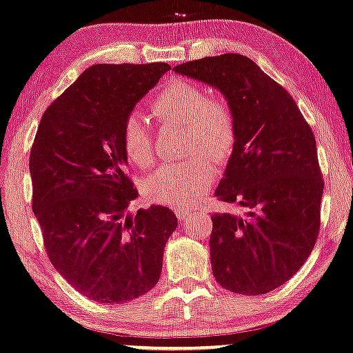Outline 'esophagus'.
I'll return each mask as SVG.
<instances>
[{"instance_id": "esophagus-1", "label": "esophagus", "mask_w": 353, "mask_h": 353, "mask_svg": "<svg viewBox=\"0 0 353 353\" xmlns=\"http://www.w3.org/2000/svg\"><path fill=\"white\" fill-rule=\"evenodd\" d=\"M175 214L178 217V221H180V223H183V221L190 219L191 214H193V211H191L190 208H175Z\"/></svg>"}]
</instances>
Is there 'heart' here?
<instances>
[{
    "instance_id": "1",
    "label": "heart",
    "mask_w": 353,
    "mask_h": 353,
    "mask_svg": "<svg viewBox=\"0 0 353 353\" xmlns=\"http://www.w3.org/2000/svg\"><path fill=\"white\" fill-rule=\"evenodd\" d=\"M154 116L162 123L186 124V149L204 152L224 162L236 143L232 112L223 99H208V91L186 80L173 81L152 103ZM123 147L129 162L149 167L154 160V141L145 121L132 112L123 124ZM214 167L204 155L168 163L143 181L147 201L167 206H190L203 196L214 180Z\"/></svg>"
}]
</instances>
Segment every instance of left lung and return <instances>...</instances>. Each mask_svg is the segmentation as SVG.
Instances as JSON below:
<instances>
[{
    "instance_id": "1",
    "label": "left lung",
    "mask_w": 353,
    "mask_h": 353,
    "mask_svg": "<svg viewBox=\"0 0 353 353\" xmlns=\"http://www.w3.org/2000/svg\"><path fill=\"white\" fill-rule=\"evenodd\" d=\"M173 70L219 90L236 124L214 194L247 211L211 216L212 275L232 293L273 291L303 267L319 234L324 181L314 134L288 91L249 57H204Z\"/></svg>"
}]
</instances>
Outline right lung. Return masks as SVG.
<instances>
[{
  "label": "right lung",
  "mask_w": 353,
  "mask_h": 353,
  "mask_svg": "<svg viewBox=\"0 0 353 353\" xmlns=\"http://www.w3.org/2000/svg\"><path fill=\"white\" fill-rule=\"evenodd\" d=\"M168 63H98L43 112L29 170L32 211L47 255L77 291L119 304L150 291L162 273L175 212L152 204L130 216L137 190L125 175L123 124Z\"/></svg>",
  "instance_id": "1"
}]
</instances>
